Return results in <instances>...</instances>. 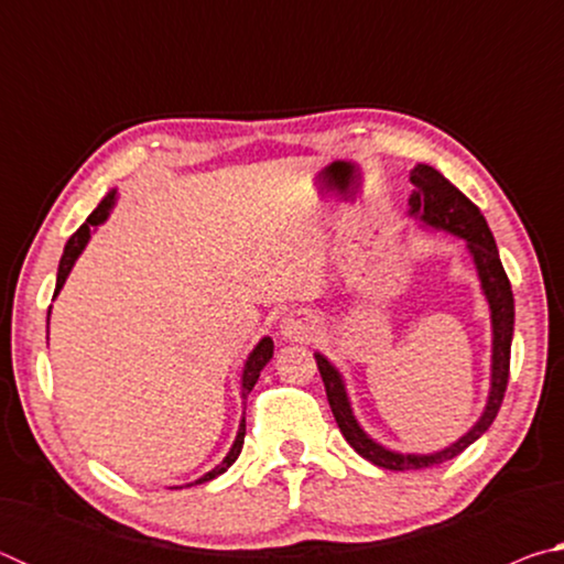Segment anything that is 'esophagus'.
<instances>
[{"label":"esophagus","instance_id":"obj_1","mask_svg":"<svg viewBox=\"0 0 564 564\" xmlns=\"http://www.w3.org/2000/svg\"><path fill=\"white\" fill-rule=\"evenodd\" d=\"M318 330V318L308 311H293L281 321V336L291 340H308Z\"/></svg>","mask_w":564,"mask_h":564}]
</instances>
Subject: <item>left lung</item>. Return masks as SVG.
Here are the masks:
<instances>
[{"label":"left lung","instance_id":"obj_1","mask_svg":"<svg viewBox=\"0 0 564 564\" xmlns=\"http://www.w3.org/2000/svg\"><path fill=\"white\" fill-rule=\"evenodd\" d=\"M410 184L415 186L410 194V216H417L425 226L443 228L460 236L467 241V251H470L477 275H480L485 299L490 303L492 313V383H490V398L485 405L482 417L467 431L460 441L445 447L441 453L431 455H403L386 451L383 445L362 433L358 420L352 417V410L348 403L346 388H343V378L330 362L316 352V362L326 386V395L333 410V417L340 427V433L350 443L352 451L360 457H366L378 467L386 470H420V467H433L445 460H453L455 455H460L467 445H473L480 437L492 420L498 417V410L502 405L505 390H508L510 378V346H512V326H514V299L510 289V279L502 269L498 246H495L492 231L488 228V221L480 214L470 198H467L460 188L453 186L441 171L433 166L417 164L410 171Z\"/></svg>","mask_w":564,"mask_h":564}]
</instances>
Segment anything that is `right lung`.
Listing matches in <instances>:
<instances>
[{
  "mask_svg": "<svg viewBox=\"0 0 564 564\" xmlns=\"http://www.w3.org/2000/svg\"><path fill=\"white\" fill-rule=\"evenodd\" d=\"M111 206H113V194H109L107 198H104V202L89 214L87 221H84V224L79 226V231H76V234L69 238V241H66L64 253H62V261H59V273H56V291H54V293H59V289H62L64 281H66V275H69V271H72L74 261L79 259V253L84 251V246H87V241L91 238V228L107 221ZM271 358H273V340H271V338H263V340L259 343V346L253 348L251 356H248V360H246L243 383H241V386H243V398H246L248 393H251L253 386H256V380H259V376H261L263 366H265V362H269ZM243 435H246V420H241V427H238V435H236V441H234V447H231V451H228V455L224 457V463L216 465L214 470L206 473L204 477H198L196 482H208V480H214L216 475L226 473L228 467H231V465L236 463L238 453H241Z\"/></svg>",
  "mask_w": 564,
  "mask_h": 564,
  "instance_id": "1",
  "label": "right lung"
}]
</instances>
